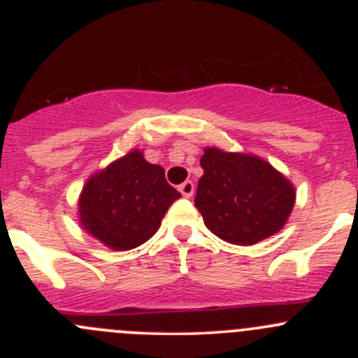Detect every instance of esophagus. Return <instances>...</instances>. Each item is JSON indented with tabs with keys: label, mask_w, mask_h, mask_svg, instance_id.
I'll use <instances>...</instances> for the list:
<instances>
[{
	"label": "esophagus",
	"mask_w": 358,
	"mask_h": 358,
	"mask_svg": "<svg viewBox=\"0 0 358 358\" xmlns=\"http://www.w3.org/2000/svg\"><path fill=\"white\" fill-rule=\"evenodd\" d=\"M194 190H196V185H194V182H190V180H187V182H183L182 185H180V192H182L183 197H192Z\"/></svg>",
	"instance_id": "esophagus-1"
}]
</instances>
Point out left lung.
Returning a JSON list of instances; mask_svg holds the SVG:
<instances>
[{"label":"left lung","mask_w":358,"mask_h":358,"mask_svg":"<svg viewBox=\"0 0 358 358\" xmlns=\"http://www.w3.org/2000/svg\"><path fill=\"white\" fill-rule=\"evenodd\" d=\"M196 208L206 227L222 241L251 246L286 225L294 187L262 157L206 147L201 157Z\"/></svg>","instance_id":"8db88e82"}]
</instances>
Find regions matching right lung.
I'll list each match as a JSON object with an SVG mask.
<instances>
[{"label": "right lung", "instance_id": "add662e5", "mask_svg": "<svg viewBox=\"0 0 358 358\" xmlns=\"http://www.w3.org/2000/svg\"><path fill=\"white\" fill-rule=\"evenodd\" d=\"M178 197L182 194L166 182L164 169L131 150L90 176L79 196V223L106 246L128 251L157 232Z\"/></svg>", "mask_w": 358, "mask_h": 358}]
</instances>
